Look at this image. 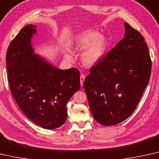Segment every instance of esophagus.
<instances>
[{
	"label": "esophagus",
	"instance_id": "34e87169",
	"mask_svg": "<svg viewBox=\"0 0 159 159\" xmlns=\"http://www.w3.org/2000/svg\"><path fill=\"white\" fill-rule=\"evenodd\" d=\"M85 78H86V75L84 74H81L80 76V86H83V84H84V81L85 80Z\"/></svg>",
	"mask_w": 159,
	"mask_h": 159
}]
</instances>
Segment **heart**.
Returning <instances> with one entry per match:
<instances>
[{
	"label": "heart",
	"mask_w": 159,
	"mask_h": 159,
	"mask_svg": "<svg viewBox=\"0 0 159 159\" xmlns=\"http://www.w3.org/2000/svg\"><path fill=\"white\" fill-rule=\"evenodd\" d=\"M107 39L104 35L98 34L97 32L89 30L77 36L73 42V48L81 51L83 63L87 66L94 65L102 57L107 48ZM68 59H72L70 55H66Z\"/></svg>",
	"instance_id": "b5f03b06"
}]
</instances>
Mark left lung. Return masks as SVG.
I'll use <instances>...</instances> for the list:
<instances>
[{"mask_svg": "<svg viewBox=\"0 0 159 159\" xmlns=\"http://www.w3.org/2000/svg\"><path fill=\"white\" fill-rule=\"evenodd\" d=\"M123 39L90 69L84 87L93 117L111 126L129 117L140 102L151 73L143 35L125 22Z\"/></svg>", "mask_w": 159, "mask_h": 159, "instance_id": "obj_1", "label": "left lung"}]
</instances>
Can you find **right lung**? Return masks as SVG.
I'll use <instances>...</instances> for the list:
<instances>
[{
	"mask_svg": "<svg viewBox=\"0 0 159 159\" xmlns=\"http://www.w3.org/2000/svg\"><path fill=\"white\" fill-rule=\"evenodd\" d=\"M36 32L34 25L24 26L8 46V84L29 119L44 129H55L66 121V104L79 90L80 73L74 68L60 70L35 55L31 39Z\"/></svg>",
	"mask_w": 159,
	"mask_h": 159,
	"instance_id": "obj_1",
	"label": "right lung"
}]
</instances>
